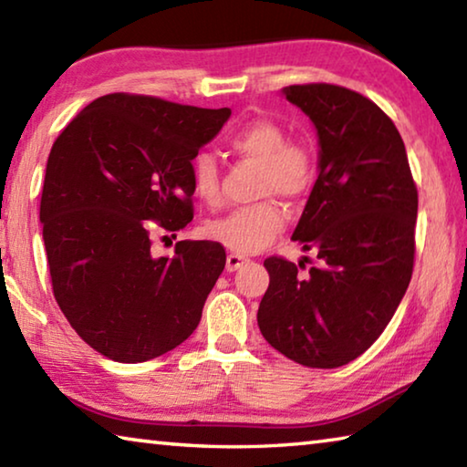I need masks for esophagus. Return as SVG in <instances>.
Wrapping results in <instances>:
<instances>
[{"label": "esophagus", "mask_w": 467, "mask_h": 467, "mask_svg": "<svg viewBox=\"0 0 467 467\" xmlns=\"http://www.w3.org/2000/svg\"><path fill=\"white\" fill-rule=\"evenodd\" d=\"M249 259L244 255H239V253H228L226 257V270L228 272H236L243 264H247Z\"/></svg>", "instance_id": "obj_1"}]
</instances>
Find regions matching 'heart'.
<instances>
[{
  "label": "heart",
  "mask_w": 467,
  "mask_h": 467,
  "mask_svg": "<svg viewBox=\"0 0 467 467\" xmlns=\"http://www.w3.org/2000/svg\"><path fill=\"white\" fill-rule=\"evenodd\" d=\"M236 154L262 164L259 189L284 200H300L315 181V164L309 150L290 141L286 130L274 121H251L228 140ZM192 179L195 195L205 203L220 202V172L210 154L193 161ZM286 216L272 200L243 205L208 224V234L234 253H259L284 231Z\"/></svg>",
  "instance_id": "b5f03b06"
}]
</instances>
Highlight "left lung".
Instances as JSON below:
<instances>
[{
	"label": "left lung",
	"mask_w": 467,
	"mask_h": 467,
	"mask_svg": "<svg viewBox=\"0 0 467 467\" xmlns=\"http://www.w3.org/2000/svg\"><path fill=\"white\" fill-rule=\"evenodd\" d=\"M319 136V177L292 234L319 264L300 275L267 257L257 323L267 344L311 368H336L373 346L414 270L418 192L398 128L373 100L336 84L282 90Z\"/></svg>",
	"instance_id": "obj_1"
}]
</instances>
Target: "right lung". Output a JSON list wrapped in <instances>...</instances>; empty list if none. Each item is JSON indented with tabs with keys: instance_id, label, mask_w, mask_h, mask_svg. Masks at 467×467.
<instances>
[{
	"instance_id": "right-lung-1",
	"label": "right lung",
	"mask_w": 467,
	"mask_h": 467,
	"mask_svg": "<svg viewBox=\"0 0 467 467\" xmlns=\"http://www.w3.org/2000/svg\"><path fill=\"white\" fill-rule=\"evenodd\" d=\"M228 117L226 107L115 92L92 100L55 140L41 195L53 295L102 357L156 358L200 323L224 247L179 241L175 255L158 257L152 233L175 239L192 223V161Z\"/></svg>"
}]
</instances>
